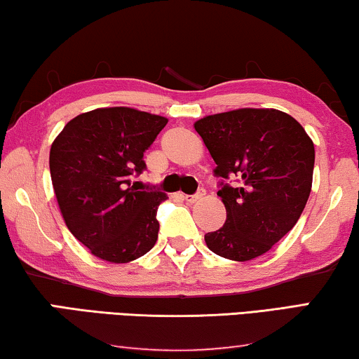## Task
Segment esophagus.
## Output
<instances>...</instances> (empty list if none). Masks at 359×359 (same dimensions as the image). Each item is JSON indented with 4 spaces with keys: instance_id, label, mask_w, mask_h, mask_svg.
Masks as SVG:
<instances>
[{
    "instance_id": "esophagus-1",
    "label": "esophagus",
    "mask_w": 359,
    "mask_h": 359,
    "mask_svg": "<svg viewBox=\"0 0 359 359\" xmlns=\"http://www.w3.org/2000/svg\"><path fill=\"white\" fill-rule=\"evenodd\" d=\"M203 196H205V189H198L196 194H192V196H184V201L186 202H197V201H201V198H203Z\"/></svg>"
}]
</instances>
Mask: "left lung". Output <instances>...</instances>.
<instances>
[{"mask_svg":"<svg viewBox=\"0 0 359 359\" xmlns=\"http://www.w3.org/2000/svg\"><path fill=\"white\" fill-rule=\"evenodd\" d=\"M194 128L217 163V194L226 207L224 224L205 234L207 247L234 262L263 255L294 228L306 205L313 141L294 117L276 109L208 115Z\"/></svg>","mask_w":359,"mask_h":359,"instance_id":"8db88e82","label":"left lung"}]
</instances>
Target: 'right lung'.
<instances>
[{
  "mask_svg": "<svg viewBox=\"0 0 359 359\" xmlns=\"http://www.w3.org/2000/svg\"><path fill=\"white\" fill-rule=\"evenodd\" d=\"M167 118L130 107L96 109L64 126L49 152L53 187L70 233L110 263L136 260L156 245L157 208L167 196L137 191L142 156Z\"/></svg>",
  "mask_w": 359,
  "mask_h": 359,
  "instance_id": "right-lung-1",
  "label": "right lung"
}]
</instances>
